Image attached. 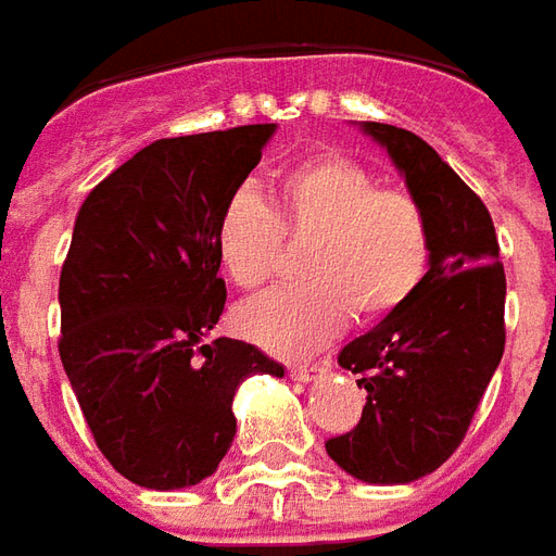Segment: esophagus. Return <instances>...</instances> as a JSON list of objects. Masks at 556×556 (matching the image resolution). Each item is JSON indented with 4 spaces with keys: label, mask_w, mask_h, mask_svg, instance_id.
<instances>
[{
    "label": "esophagus",
    "mask_w": 556,
    "mask_h": 556,
    "mask_svg": "<svg viewBox=\"0 0 556 556\" xmlns=\"http://www.w3.org/2000/svg\"><path fill=\"white\" fill-rule=\"evenodd\" d=\"M317 371H323V365H287V377L293 380H308Z\"/></svg>",
    "instance_id": "34e87169"
}]
</instances>
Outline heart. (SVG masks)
<instances>
[{
  "label": "heart",
  "mask_w": 556,
  "mask_h": 556,
  "mask_svg": "<svg viewBox=\"0 0 556 556\" xmlns=\"http://www.w3.org/2000/svg\"><path fill=\"white\" fill-rule=\"evenodd\" d=\"M275 206L236 191L215 222V254L224 275L257 290L281 271L285 242L308 248V285L275 290L239 308L242 332L278 356L323 348L350 314L371 326L392 317L422 290L434 236L419 197L377 185L365 164L338 152L311 155L285 170Z\"/></svg>",
  "instance_id": "1"
}]
</instances>
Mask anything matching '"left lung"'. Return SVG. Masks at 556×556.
Here are the masks:
<instances>
[{"instance_id":"8db88e82","label":"left lung","mask_w":556,"mask_h":556,"mask_svg":"<svg viewBox=\"0 0 556 556\" xmlns=\"http://www.w3.org/2000/svg\"><path fill=\"white\" fill-rule=\"evenodd\" d=\"M365 131L428 212L434 257L410 305L338 353L368 397L326 452L362 482L401 485L434 473L473 422L506 348V271L485 203L422 137L383 122Z\"/></svg>"}]
</instances>
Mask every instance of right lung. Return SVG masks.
<instances>
[{
    "label": "right lung",
    "instance_id": "add662e5",
    "mask_svg": "<svg viewBox=\"0 0 556 556\" xmlns=\"http://www.w3.org/2000/svg\"><path fill=\"white\" fill-rule=\"evenodd\" d=\"M271 131L155 140L77 212L59 275V356L96 446L134 485L173 491L215 473L239 383L285 377L254 344L208 341L227 302L215 222Z\"/></svg>",
    "mask_w": 556,
    "mask_h": 556
}]
</instances>
